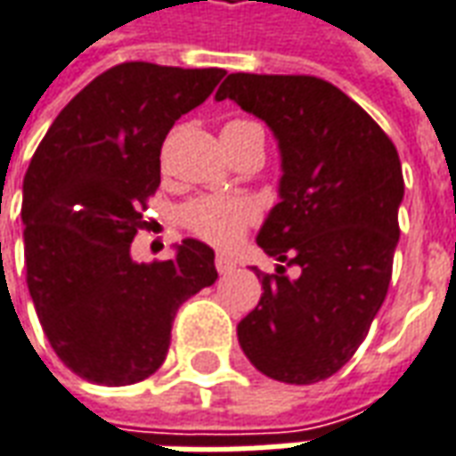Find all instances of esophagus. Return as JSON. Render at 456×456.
<instances>
[{
    "label": "esophagus",
    "mask_w": 456,
    "mask_h": 456,
    "mask_svg": "<svg viewBox=\"0 0 456 456\" xmlns=\"http://www.w3.org/2000/svg\"><path fill=\"white\" fill-rule=\"evenodd\" d=\"M215 266H217L219 273H229L234 269V261L229 259L227 254H217V256H215Z\"/></svg>",
    "instance_id": "34e87169"
}]
</instances>
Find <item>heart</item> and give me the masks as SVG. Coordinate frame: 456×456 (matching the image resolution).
Returning <instances> with one entry per match:
<instances>
[{
	"label": "heart",
	"mask_w": 456,
	"mask_h": 456,
	"mask_svg": "<svg viewBox=\"0 0 456 456\" xmlns=\"http://www.w3.org/2000/svg\"><path fill=\"white\" fill-rule=\"evenodd\" d=\"M259 128L251 120H229L224 130H249ZM256 217L254 207L247 200H222V197H200L184 205L183 222L197 237L207 239L212 244H229L244 234Z\"/></svg>",
	"instance_id": "heart-1"
}]
</instances>
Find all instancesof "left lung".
Masks as SVG:
<instances>
[{
	"mask_svg": "<svg viewBox=\"0 0 456 456\" xmlns=\"http://www.w3.org/2000/svg\"><path fill=\"white\" fill-rule=\"evenodd\" d=\"M215 98L261 118L281 151V202L256 237L279 264L276 273L254 269L264 294L239 321V346L279 383L326 380L365 340L390 286L405 195L397 151L316 76L229 73Z\"/></svg>",
	"mask_w": 456,
	"mask_h": 456,
	"instance_id": "obj_1",
	"label": "left lung"
}]
</instances>
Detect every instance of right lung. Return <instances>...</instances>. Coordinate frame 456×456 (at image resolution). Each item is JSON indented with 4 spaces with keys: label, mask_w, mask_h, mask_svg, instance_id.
I'll list each match as a JSON object with an SVG mask.
<instances>
[{
    "label": "right lung",
    "mask_w": 456,
    "mask_h": 456,
    "mask_svg": "<svg viewBox=\"0 0 456 456\" xmlns=\"http://www.w3.org/2000/svg\"><path fill=\"white\" fill-rule=\"evenodd\" d=\"M222 69L118 63L73 95L24 175L27 286L51 348L88 383L151 378L177 308L217 281L215 251L184 239L167 261L138 264L130 244L160 187V148L205 103Z\"/></svg>",
    "instance_id": "add662e5"
}]
</instances>
